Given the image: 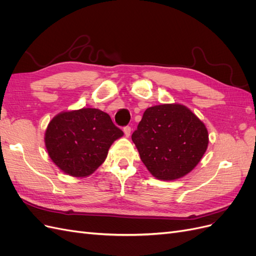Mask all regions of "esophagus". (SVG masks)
<instances>
[{
    "label": "esophagus",
    "instance_id": "esophagus-1",
    "mask_svg": "<svg viewBox=\"0 0 256 256\" xmlns=\"http://www.w3.org/2000/svg\"><path fill=\"white\" fill-rule=\"evenodd\" d=\"M124 130V134H125V136L128 138L130 136V132H131V127L130 126H125L122 128Z\"/></svg>",
    "mask_w": 256,
    "mask_h": 256
}]
</instances>
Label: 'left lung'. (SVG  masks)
Segmentation results:
<instances>
[{
	"mask_svg": "<svg viewBox=\"0 0 256 256\" xmlns=\"http://www.w3.org/2000/svg\"><path fill=\"white\" fill-rule=\"evenodd\" d=\"M131 138L147 170L161 180H174L192 171L208 145L204 124L176 104L146 109Z\"/></svg>",
	"mask_w": 256,
	"mask_h": 256,
	"instance_id": "1",
	"label": "left lung"
}]
</instances>
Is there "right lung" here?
Listing matches in <instances>:
<instances>
[{"mask_svg":"<svg viewBox=\"0 0 256 256\" xmlns=\"http://www.w3.org/2000/svg\"><path fill=\"white\" fill-rule=\"evenodd\" d=\"M122 134L109 114L84 108L56 115L46 130L44 142L62 171L85 177L102 164L112 143Z\"/></svg>","mask_w":256,"mask_h":256,"instance_id":"right-lung-1","label":"right lung"}]
</instances>
